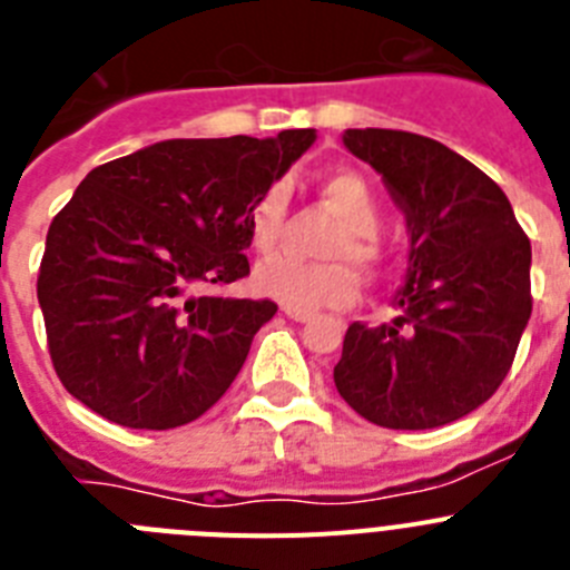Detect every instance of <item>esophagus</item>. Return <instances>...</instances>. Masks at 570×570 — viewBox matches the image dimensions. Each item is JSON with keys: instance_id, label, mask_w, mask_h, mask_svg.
<instances>
[{"instance_id": "1", "label": "esophagus", "mask_w": 570, "mask_h": 570, "mask_svg": "<svg viewBox=\"0 0 570 570\" xmlns=\"http://www.w3.org/2000/svg\"><path fill=\"white\" fill-rule=\"evenodd\" d=\"M285 316L294 322H308L314 314H311V311H299V308H285Z\"/></svg>"}]
</instances>
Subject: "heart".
Here are the masks:
<instances>
[{
  "label": "heart",
  "instance_id": "b5f03b06",
  "mask_svg": "<svg viewBox=\"0 0 570 570\" xmlns=\"http://www.w3.org/2000/svg\"><path fill=\"white\" fill-rule=\"evenodd\" d=\"M322 199L336 210L342 230L328 245L331 262H305L296 256H274L256 268V288L271 299L299 311L345 308L360 294V265L365 274H376L385 262V242L380 236L382 208L374 188L356 170H328L320 179ZM288 219V188L271 185L262 190L248 216L250 242L259 254H271Z\"/></svg>",
  "mask_w": 570,
  "mask_h": 570
}]
</instances>
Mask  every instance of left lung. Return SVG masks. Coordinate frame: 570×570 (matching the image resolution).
I'll return each instance as SVG.
<instances>
[{"label":"left lung","mask_w":570,"mask_h":570,"mask_svg":"<svg viewBox=\"0 0 570 570\" xmlns=\"http://www.w3.org/2000/svg\"><path fill=\"white\" fill-rule=\"evenodd\" d=\"M342 142L382 174L411 254L400 316L347 328L336 391L394 431L462 420L502 385L531 320V242L500 185L436 139L351 128Z\"/></svg>","instance_id":"1"}]
</instances>
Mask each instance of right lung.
Returning a JSON list of instances; mask_svg holds the SVG:
<instances>
[{
    "mask_svg": "<svg viewBox=\"0 0 570 570\" xmlns=\"http://www.w3.org/2000/svg\"><path fill=\"white\" fill-rule=\"evenodd\" d=\"M314 139H168L85 176L50 223L37 279L70 396L145 431L219 402L276 302L205 288L250 274V208Z\"/></svg>",
    "mask_w": 570,
    "mask_h": 570,
    "instance_id": "add662e5",
    "label": "right lung"
}]
</instances>
